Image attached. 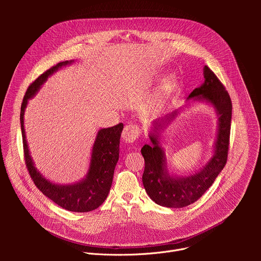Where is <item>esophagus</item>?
Segmentation results:
<instances>
[{"instance_id":"1","label":"esophagus","mask_w":261,"mask_h":261,"mask_svg":"<svg viewBox=\"0 0 261 261\" xmlns=\"http://www.w3.org/2000/svg\"><path fill=\"white\" fill-rule=\"evenodd\" d=\"M141 134V129L139 128V126L135 125V124H129L126 125L123 133H122V137L126 142H134Z\"/></svg>"}]
</instances>
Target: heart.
I'll return each instance as SVG.
<instances>
[{"instance_id":"heart-1","label":"heart","mask_w":261,"mask_h":261,"mask_svg":"<svg viewBox=\"0 0 261 261\" xmlns=\"http://www.w3.org/2000/svg\"><path fill=\"white\" fill-rule=\"evenodd\" d=\"M172 86H173V81H172V80L166 81V82L164 83V85H163V92H164V94L167 93V92H169V91L171 90Z\"/></svg>"}]
</instances>
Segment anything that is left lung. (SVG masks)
<instances>
[{
  "mask_svg": "<svg viewBox=\"0 0 261 261\" xmlns=\"http://www.w3.org/2000/svg\"><path fill=\"white\" fill-rule=\"evenodd\" d=\"M204 79L203 85L193 90L189 98L201 97L207 100L220 115L215 152L208 164L194 175L172 177L164 170V154L159 146L157 134L150 136L152 146L144 144L141 148L144 159L143 187L147 195L159 205L179 208L195 202L213 185L227 162L232 114L231 99L225 87L207 66H204ZM156 125L161 126L157 122ZM157 126L156 129H158Z\"/></svg>",
  "mask_w": 261,
  "mask_h": 261,
  "instance_id": "left-lung-1",
  "label": "left lung"
}]
</instances>
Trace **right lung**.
<instances>
[{"mask_svg": "<svg viewBox=\"0 0 261 261\" xmlns=\"http://www.w3.org/2000/svg\"><path fill=\"white\" fill-rule=\"evenodd\" d=\"M69 63L71 62L66 61L53 66L37 77L27 89L20 108L24 163L35 186L46 197L65 210L86 213L99 207L108 195L111 184H113L115 167L119 160L120 138L124 125L120 123L114 127L101 129L98 132L93 146L91 165L87 178L71 186H58L51 184L36 170L29 153L23 129V115L28 100L36 94L49 75L60 67Z\"/></svg>", "mask_w": 261, "mask_h": 261, "instance_id": "obj_1", "label": "right lung"}]
</instances>
